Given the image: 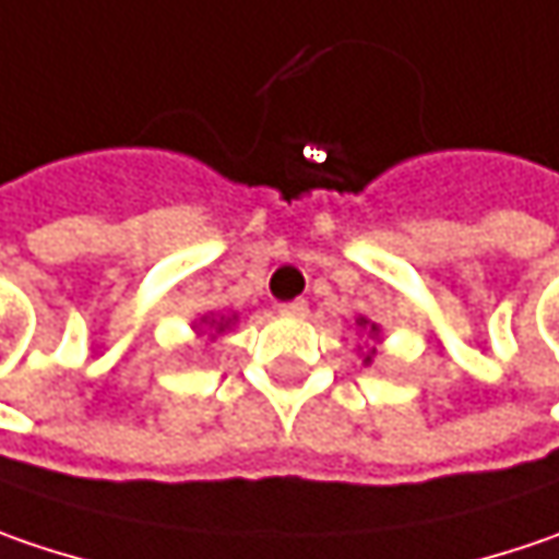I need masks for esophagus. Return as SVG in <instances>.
<instances>
[{
  "label": "esophagus",
  "instance_id": "esophagus-1",
  "mask_svg": "<svg viewBox=\"0 0 559 559\" xmlns=\"http://www.w3.org/2000/svg\"><path fill=\"white\" fill-rule=\"evenodd\" d=\"M280 314H283V318H305V314H308V301H305V298L283 301V305H280Z\"/></svg>",
  "mask_w": 559,
  "mask_h": 559
}]
</instances>
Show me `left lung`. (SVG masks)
Masks as SVG:
<instances>
[{
	"label": "left lung",
	"instance_id": "1",
	"mask_svg": "<svg viewBox=\"0 0 559 559\" xmlns=\"http://www.w3.org/2000/svg\"><path fill=\"white\" fill-rule=\"evenodd\" d=\"M358 326H368V330H371L374 336H377V333H380V326H377V323L368 321V318H358ZM374 355H377V349H368V352H365V365H371V358H374Z\"/></svg>",
	"mask_w": 559,
	"mask_h": 559
}]
</instances>
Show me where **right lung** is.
<instances>
[{"label":"right lung","mask_w":559,"mask_h":559,"mask_svg":"<svg viewBox=\"0 0 559 559\" xmlns=\"http://www.w3.org/2000/svg\"><path fill=\"white\" fill-rule=\"evenodd\" d=\"M236 321V314H233V318H219V321H216V318H201V323H207V326H213V330H216V333H223V330H229V323Z\"/></svg>","instance_id":"obj_1"}]
</instances>
